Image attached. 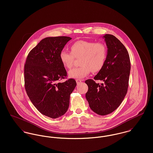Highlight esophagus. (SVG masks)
Wrapping results in <instances>:
<instances>
[{
  "label": "esophagus",
  "mask_w": 153,
  "mask_h": 153,
  "mask_svg": "<svg viewBox=\"0 0 153 153\" xmlns=\"http://www.w3.org/2000/svg\"><path fill=\"white\" fill-rule=\"evenodd\" d=\"M82 81V80H80V79H77V80H76V82H77V84H80Z\"/></svg>",
  "instance_id": "1"
}]
</instances>
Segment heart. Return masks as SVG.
Segmentation results:
<instances>
[{
    "label": "heart",
    "mask_w": 153,
    "mask_h": 153,
    "mask_svg": "<svg viewBox=\"0 0 153 153\" xmlns=\"http://www.w3.org/2000/svg\"><path fill=\"white\" fill-rule=\"evenodd\" d=\"M71 53L62 50L59 58L64 66L70 69L72 67L74 58H80V66L74 68L69 72L71 78L80 79L87 76L91 72L100 71L105 64L107 57V48L102 42L78 41L71 46Z\"/></svg>",
    "instance_id": "obj_1"
}]
</instances>
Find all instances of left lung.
<instances>
[{
	"mask_svg": "<svg viewBox=\"0 0 153 153\" xmlns=\"http://www.w3.org/2000/svg\"><path fill=\"white\" fill-rule=\"evenodd\" d=\"M102 38L107 48V57L102 68L94 79L104 83L86 80L88 90L85 97L94 112L106 115L117 109L127 94L131 64L128 51L117 38L105 34Z\"/></svg>",
	"mask_w": 153,
	"mask_h": 153,
	"instance_id": "left-lung-1",
	"label": "left lung"
}]
</instances>
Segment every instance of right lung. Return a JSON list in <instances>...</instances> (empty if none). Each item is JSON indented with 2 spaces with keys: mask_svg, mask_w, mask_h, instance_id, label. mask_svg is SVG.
Segmentation results:
<instances>
[{
  "mask_svg": "<svg viewBox=\"0 0 153 153\" xmlns=\"http://www.w3.org/2000/svg\"><path fill=\"white\" fill-rule=\"evenodd\" d=\"M72 38L46 37L30 51L25 65V87L30 100L42 114L53 119L64 115L76 82L67 75L59 54Z\"/></svg>",
  "mask_w": 153,
  "mask_h": 153,
  "instance_id": "add662e5",
  "label": "right lung"
}]
</instances>
